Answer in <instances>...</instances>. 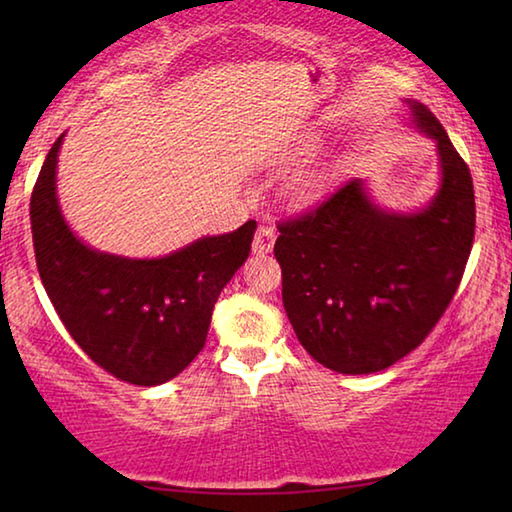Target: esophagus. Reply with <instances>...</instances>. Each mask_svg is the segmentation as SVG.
<instances>
[{"label":"esophagus","instance_id":"obj_1","mask_svg":"<svg viewBox=\"0 0 512 512\" xmlns=\"http://www.w3.org/2000/svg\"><path fill=\"white\" fill-rule=\"evenodd\" d=\"M275 244V228L271 223H262L255 232V239H253V250L257 255H264L268 250L273 248Z\"/></svg>","mask_w":512,"mask_h":512}]
</instances>
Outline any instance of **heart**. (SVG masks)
I'll list each match as a JSON object with an SVG mask.
<instances>
[{
  "label": "heart",
  "instance_id": "obj_1",
  "mask_svg": "<svg viewBox=\"0 0 512 512\" xmlns=\"http://www.w3.org/2000/svg\"><path fill=\"white\" fill-rule=\"evenodd\" d=\"M316 185V178H305V180H300V185H298V189H300V194H307L311 187Z\"/></svg>",
  "mask_w": 512,
  "mask_h": 512
}]
</instances>
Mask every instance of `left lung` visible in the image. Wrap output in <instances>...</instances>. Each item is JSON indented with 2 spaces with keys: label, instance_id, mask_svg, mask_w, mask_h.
<instances>
[{
  "label": "left lung",
  "instance_id": "1",
  "mask_svg": "<svg viewBox=\"0 0 512 512\" xmlns=\"http://www.w3.org/2000/svg\"><path fill=\"white\" fill-rule=\"evenodd\" d=\"M438 144L443 183L418 214L384 212L352 178L277 223L282 302L298 341L325 368L368 375L427 339L461 284L474 241V187L436 115L411 103Z\"/></svg>",
  "mask_w": 512,
  "mask_h": 512
}]
</instances>
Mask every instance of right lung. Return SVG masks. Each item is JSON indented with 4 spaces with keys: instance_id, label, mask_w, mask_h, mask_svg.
<instances>
[{
    "instance_id": "add662e5",
    "label": "right lung",
    "mask_w": 512,
    "mask_h": 512,
    "mask_svg": "<svg viewBox=\"0 0 512 512\" xmlns=\"http://www.w3.org/2000/svg\"><path fill=\"white\" fill-rule=\"evenodd\" d=\"M63 135L47 153L31 194V232L40 280L79 348L133 386L180 375L203 350L214 302L246 262L257 223L203 237L160 259H126L74 237L56 198Z\"/></svg>"
}]
</instances>
